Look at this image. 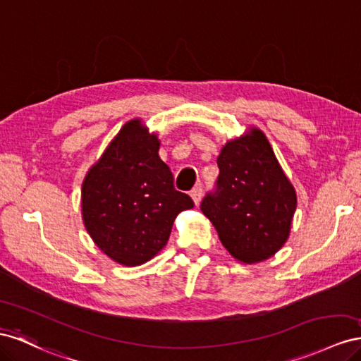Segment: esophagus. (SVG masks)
Wrapping results in <instances>:
<instances>
[{
	"mask_svg": "<svg viewBox=\"0 0 361 361\" xmlns=\"http://www.w3.org/2000/svg\"><path fill=\"white\" fill-rule=\"evenodd\" d=\"M190 196H191L194 204H196V207H197V204H199L200 200H202V188H200V187L192 188V190L190 191Z\"/></svg>",
	"mask_w": 361,
	"mask_h": 361,
	"instance_id": "34e87169",
	"label": "esophagus"
}]
</instances>
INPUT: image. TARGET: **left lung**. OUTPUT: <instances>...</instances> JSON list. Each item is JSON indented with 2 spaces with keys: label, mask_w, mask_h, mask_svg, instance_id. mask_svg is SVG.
<instances>
[{
  "label": "left lung",
  "mask_w": 361,
  "mask_h": 361,
  "mask_svg": "<svg viewBox=\"0 0 361 361\" xmlns=\"http://www.w3.org/2000/svg\"><path fill=\"white\" fill-rule=\"evenodd\" d=\"M217 164V190L202 200V212L233 258L245 264L269 259L288 240L295 187L258 128L229 140Z\"/></svg>",
  "instance_id": "8db88e82"
}]
</instances>
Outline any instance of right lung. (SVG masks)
Instances as JSON below:
<instances>
[{"instance_id":"right-lung-1","label":"right lung","mask_w":361,"mask_h":361,"mask_svg":"<svg viewBox=\"0 0 361 361\" xmlns=\"http://www.w3.org/2000/svg\"><path fill=\"white\" fill-rule=\"evenodd\" d=\"M161 141L142 120L126 123L82 183V219L104 255L141 266L165 247L173 221L194 203L174 190Z\"/></svg>"}]
</instances>
